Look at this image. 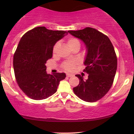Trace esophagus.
<instances>
[{
    "label": "esophagus",
    "mask_w": 134,
    "mask_h": 134,
    "mask_svg": "<svg viewBox=\"0 0 134 134\" xmlns=\"http://www.w3.org/2000/svg\"><path fill=\"white\" fill-rule=\"evenodd\" d=\"M74 74H67V77H73Z\"/></svg>",
    "instance_id": "obj_1"
}]
</instances>
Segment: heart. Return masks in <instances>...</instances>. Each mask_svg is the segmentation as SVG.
<instances>
[{"label":"heart","instance_id":"obj_1","mask_svg":"<svg viewBox=\"0 0 134 134\" xmlns=\"http://www.w3.org/2000/svg\"><path fill=\"white\" fill-rule=\"evenodd\" d=\"M67 45L69 46V47L70 48H71L76 47V46H79L80 47V45H81V43H80V41H79V40H77L76 38H69L67 41ZM58 43H56L55 44L54 47H53V52L55 53V51H56L57 48L58 47ZM75 65H76V62L74 61H67V62H64L63 64V67L65 70H67V71H71L74 69V68L75 67Z\"/></svg>","mask_w":134,"mask_h":134}]
</instances>
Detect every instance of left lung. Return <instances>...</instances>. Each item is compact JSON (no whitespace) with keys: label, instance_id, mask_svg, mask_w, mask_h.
I'll list each match as a JSON object with an SVG mask.
<instances>
[{"label":"left lung","instance_id":"8db88e82","mask_svg":"<svg viewBox=\"0 0 134 134\" xmlns=\"http://www.w3.org/2000/svg\"><path fill=\"white\" fill-rule=\"evenodd\" d=\"M74 37L83 41L87 54L84 64L88 79L77 74L79 79L74 93L87 102H94L103 98L111 88L116 69L117 58L114 47L107 36L92 27L78 31H68Z\"/></svg>","mask_w":134,"mask_h":134}]
</instances>
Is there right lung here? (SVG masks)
I'll list each match as a JSON object with an SVG mask.
<instances>
[{"label": "right lung", "instance_id": "right-lung-1", "mask_svg": "<svg viewBox=\"0 0 134 134\" xmlns=\"http://www.w3.org/2000/svg\"><path fill=\"white\" fill-rule=\"evenodd\" d=\"M68 34L44 26L29 31L20 40L13 59L16 81L21 90L35 100L46 99L57 90L65 73L48 74L45 64L52 57L53 47Z\"/></svg>", "mask_w": 134, "mask_h": 134}]
</instances>
